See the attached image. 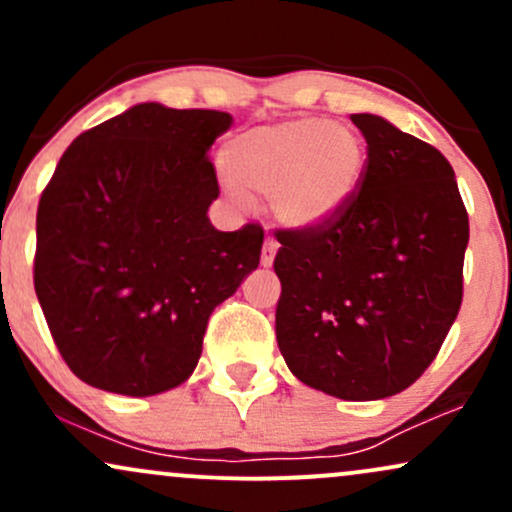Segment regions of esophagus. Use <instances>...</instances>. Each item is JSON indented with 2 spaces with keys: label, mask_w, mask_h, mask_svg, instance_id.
Returning <instances> with one entry per match:
<instances>
[{
  "label": "esophagus",
  "mask_w": 512,
  "mask_h": 512,
  "mask_svg": "<svg viewBox=\"0 0 512 512\" xmlns=\"http://www.w3.org/2000/svg\"><path fill=\"white\" fill-rule=\"evenodd\" d=\"M276 250H279V245H276L274 238L264 240V245H262V267H272Z\"/></svg>",
  "instance_id": "1"
}]
</instances>
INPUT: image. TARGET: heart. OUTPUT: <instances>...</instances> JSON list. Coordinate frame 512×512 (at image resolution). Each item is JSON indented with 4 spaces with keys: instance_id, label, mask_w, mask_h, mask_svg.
Returning a JSON list of instances; mask_svg holds the SVG:
<instances>
[{
    "instance_id": "obj_1",
    "label": "heart",
    "mask_w": 512,
    "mask_h": 512,
    "mask_svg": "<svg viewBox=\"0 0 512 512\" xmlns=\"http://www.w3.org/2000/svg\"><path fill=\"white\" fill-rule=\"evenodd\" d=\"M223 170L243 195L267 197L291 231H320L354 204L368 168L358 129L301 117L255 127L223 146Z\"/></svg>"
}]
</instances>
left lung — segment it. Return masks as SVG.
Returning a JSON list of instances; mask_svg holds the SVG:
<instances>
[{"instance_id":"left-lung-1","label":"left lung","mask_w":512,"mask_h":512,"mask_svg":"<svg viewBox=\"0 0 512 512\" xmlns=\"http://www.w3.org/2000/svg\"><path fill=\"white\" fill-rule=\"evenodd\" d=\"M361 192L320 231H279L276 344L301 383L346 402L407 390L462 303L469 219L455 170L385 117L356 113Z\"/></svg>"}]
</instances>
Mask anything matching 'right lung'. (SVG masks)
<instances>
[{
  "label": "right lung",
  "mask_w": 512,
  "mask_h": 512,
  "mask_svg": "<svg viewBox=\"0 0 512 512\" xmlns=\"http://www.w3.org/2000/svg\"><path fill=\"white\" fill-rule=\"evenodd\" d=\"M221 110L139 103L79 134L38 204L35 293L76 378L127 397L185 383L216 305L260 264L257 223L223 233L207 151Z\"/></svg>",
  "instance_id": "right-lung-1"
}]
</instances>
